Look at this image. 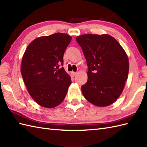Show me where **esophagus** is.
Here are the masks:
<instances>
[{
	"mask_svg": "<svg viewBox=\"0 0 147 147\" xmlns=\"http://www.w3.org/2000/svg\"><path fill=\"white\" fill-rule=\"evenodd\" d=\"M76 74H77L76 72H74V71L71 72V74H72V76H75Z\"/></svg>",
	"mask_w": 147,
	"mask_h": 147,
	"instance_id": "34e87169",
	"label": "esophagus"
}]
</instances>
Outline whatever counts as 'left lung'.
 <instances>
[{
    "label": "left lung",
    "mask_w": 147,
    "mask_h": 147,
    "mask_svg": "<svg viewBox=\"0 0 147 147\" xmlns=\"http://www.w3.org/2000/svg\"><path fill=\"white\" fill-rule=\"evenodd\" d=\"M76 40L88 67V80L82 86L83 96L96 106L110 105L121 95L127 78L129 61L125 51L106 34H86Z\"/></svg>",
    "instance_id": "1"
}]
</instances>
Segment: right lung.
<instances>
[{"instance_id":"right-lung-1","label":"right lung","mask_w":147,"mask_h":147,"mask_svg":"<svg viewBox=\"0 0 147 147\" xmlns=\"http://www.w3.org/2000/svg\"><path fill=\"white\" fill-rule=\"evenodd\" d=\"M71 38L61 33L38 37L30 43L23 55L22 77L30 96L42 107H56L67 94L71 80L62 66Z\"/></svg>"}]
</instances>
